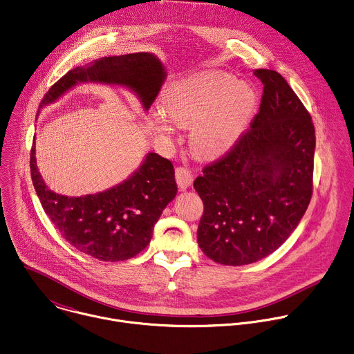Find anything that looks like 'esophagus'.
Wrapping results in <instances>:
<instances>
[{
    "mask_svg": "<svg viewBox=\"0 0 354 354\" xmlns=\"http://www.w3.org/2000/svg\"><path fill=\"white\" fill-rule=\"evenodd\" d=\"M175 178H176V183L179 186L180 190H186L189 186H192L193 183V175L192 172L185 168V167H178L175 171Z\"/></svg>",
    "mask_w": 354,
    "mask_h": 354,
    "instance_id": "obj_1",
    "label": "esophagus"
}]
</instances>
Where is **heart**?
<instances>
[{"instance_id":"1","label":"heart","mask_w":354,"mask_h":354,"mask_svg":"<svg viewBox=\"0 0 354 354\" xmlns=\"http://www.w3.org/2000/svg\"><path fill=\"white\" fill-rule=\"evenodd\" d=\"M257 93L245 82L219 71H205L172 82L162 95V109L150 114L158 133H169L172 121L190 128L192 153L216 160L237 143L257 107Z\"/></svg>"}]
</instances>
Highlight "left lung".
I'll return each mask as SVG.
<instances>
[{
  "label": "left lung",
  "instance_id": "left-lung-1",
  "mask_svg": "<svg viewBox=\"0 0 354 354\" xmlns=\"http://www.w3.org/2000/svg\"><path fill=\"white\" fill-rule=\"evenodd\" d=\"M254 75L263 95L251 128L194 180L204 204L198 247L229 266L274 252L297 229L313 193L316 135L309 111L277 71L258 68Z\"/></svg>",
  "mask_w": 354,
  "mask_h": 354
}]
</instances>
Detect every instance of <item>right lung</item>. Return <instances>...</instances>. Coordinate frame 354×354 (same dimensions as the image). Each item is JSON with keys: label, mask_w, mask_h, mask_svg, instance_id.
Wrapping results in <instances>:
<instances>
[{"label": "right lung", "mask_w": 354, "mask_h": 354, "mask_svg": "<svg viewBox=\"0 0 354 354\" xmlns=\"http://www.w3.org/2000/svg\"><path fill=\"white\" fill-rule=\"evenodd\" d=\"M164 80V64L151 53L102 57L66 73L44 95L38 111L75 84L88 81L127 86L147 110ZM30 171L41 205L63 239L78 251L106 262L125 261L143 251L156 222L178 192L172 162L157 153H149L122 183L81 197L56 194L46 187L37 169L34 142Z\"/></svg>", "instance_id": "right-lung-1"}]
</instances>
